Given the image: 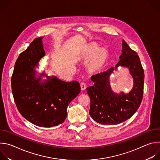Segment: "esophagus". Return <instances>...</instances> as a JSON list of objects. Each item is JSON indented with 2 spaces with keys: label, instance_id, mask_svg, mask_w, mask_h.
<instances>
[{
  "label": "esophagus",
  "instance_id": "esophagus-1",
  "mask_svg": "<svg viewBox=\"0 0 160 160\" xmlns=\"http://www.w3.org/2000/svg\"><path fill=\"white\" fill-rule=\"evenodd\" d=\"M80 86H81V90H85V88H86V85H85V83H83V82H82L81 84H80Z\"/></svg>",
  "mask_w": 160,
  "mask_h": 160
}]
</instances>
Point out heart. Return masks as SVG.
I'll list each match as a JSON object with an SVG mask.
<instances>
[{
    "instance_id": "1",
    "label": "heart",
    "mask_w": 160,
    "mask_h": 160,
    "mask_svg": "<svg viewBox=\"0 0 160 160\" xmlns=\"http://www.w3.org/2000/svg\"><path fill=\"white\" fill-rule=\"evenodd\" d=\"M89 64V70L93 72H97L104 67L108 62L109 58V53L106 49L101 48L96 44H91L84 51L83 53V58L85 59H89L91 58Z\"/></svg>"
}]
</instances>
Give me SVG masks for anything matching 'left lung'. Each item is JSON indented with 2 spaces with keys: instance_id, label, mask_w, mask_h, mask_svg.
I'll use <instances>...</instances> for the list:
<instances>
[{
  "instance_id": "left-lung-1",
  "label": "left lung",
  "mask_w": 160,
  "mask_h": 160,
  "mask_svg": "<svg viewBox=\"0 0 160 160\" xmlns=\"http://www.w3.org/2000/svg\"><path fill=\"white\" fill-rule=\"evenodd\" d=\"M120 61L115 67L91 77L94 85L87 88L90 99L89 115L102 125H117L131 118L141 105L144 89V73L139 56L122 40ZM119 66L127 67L134 80L132 90L127 94L114 93L110 76Z\"/></svg>"
}]
</instances>
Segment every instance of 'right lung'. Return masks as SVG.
Segmentation results:
<instances>
[{"label":"right lung","mask_w":160,"mask_h":160,"mask_svg":"<svg viewBox=\"0 0 160 160\" xmlns=\"http://www.w3.org/2000/svg\"><path fill=\"white\" fill-rule=\"evenodd\" d=\"M43 38L34 39L19 54L11 87L14 102L22 117L38 127H52L65 120L67 108L81 88L77 81L66 82L56 76H48L45 72L37 75L36 68L45 55Z\"/></svg>","instance_id":"1"}]
</instances>
